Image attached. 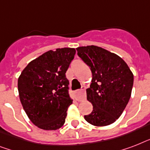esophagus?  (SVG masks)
<instances>
[{
  "label": "esophagus",
  "mask_w": 150,
  "mask_h": 150,
  "mask_svg": "<svg viewBox=\"0 0 150 150\" xmlns=\"http://www.w3.org/2000/svg\"><path fill=\"white\" fill-rule=\"evenodd\" d=\"M75 96H76V100L77 101H82V100L86 99V87L83 86L81 90H78L75 92Z\"/></svg>",
  "instance_id": "34e87169"
}]
</instances>
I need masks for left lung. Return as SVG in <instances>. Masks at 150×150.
<instances>
[{
    "label": "left lung",
    "instance_id": "left-lung-1",
    "mask_svg": "<svg viewBox=\"0 0 150 150\" xmlns=\"http://www.w3.org/2000/svg\"><path fill=\"white\" fill-rule=\"evenodd\" d=\"M76 50L93 75L86 94L93 108L85 119L93 125H109L121 116L129 101L132 72L123 59L103 48L92 45Z\"/></svg>",
    "mask_w": 150,
    "mask_h": 150
}]
</instances>
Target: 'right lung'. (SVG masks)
Here are the masks:
<instances>
[{
	"instance_id": "add662e5",
	"label": "right lung",
	"mask_w": 150,
	"mask_h": 150,
	"mask_svg": "<svg viewBox=\"0 0 150 150\" xmlns=\"http://www.w3.org/2000/svg\"><path fill=\"white\" fill-rule=\"evenodd\" d=\"M75 54V48L49 50L29 62L18 79L23 109L41 129L57 130L65 122L72 103L65 73Z\"/></svg>"
}]
</instances>
